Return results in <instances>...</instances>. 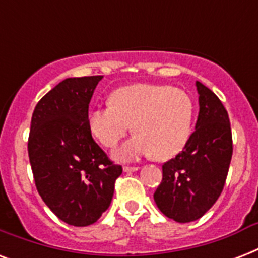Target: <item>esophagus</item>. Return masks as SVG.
I'll return each mask as SVG.
<instances>
[{
  "label": "esophagus",
  "instance_id": "34e87169",
  "mask_svg": "<svg viewBox=\"0 0 258 258\" xmlns=\"http://www.w3.org/2000/svg\"><path fill=\"white\" fill-rule=\"evenodd\" d=\"M123 170H124L125 172L138 171V170H139V167H138V166H124V167H123Z\"/></svg>",
  "mask_w": 258,
  "mask_h": 258
}]
</instances>
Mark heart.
I'll list each match as a JSON object with an SVG mask.
<instances>
[{
    "label": "heart",
    "mask_w": 258,
    "mask_h": 258,
    "mask_svg": "<svg viewBox=\"0 0 258 258\" xmlns=\"http://www.w3.org/2000/svg\"><path fill=\"white\" fill-rule=\"evenodd\" d=\"M194 103L186 91L167 84H134L113 91L109 105L91 109V133L105 147H115L131 124L135 135L116 151L133 161L153 154L169 159L180 153L191 134Z\"/></svg>",
    "instance_id": "heart-1"
}]
</instances>
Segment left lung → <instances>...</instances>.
<instances>
[{"label":"left lung","mask_w":258,"mask_h":258,"mask_svg":"<svg viewBox=\"0 0 258 258\" xmlns=\"http://www.w3.org/2000/svg\"><path fill=\"white\" fill-rule=\"evenodd\" d=\"M200 113L184 149L162 165L154 200L166 217L184 224L204 216L224 190L232 161L228 111L212 89L197 82Z\"/></svg>","instance_id":"left-lung-1"}]
</instances>
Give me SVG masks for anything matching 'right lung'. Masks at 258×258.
<instances>
[{
  "label": "right lung",
  "mask_w": 258,
  "mask_h": 258,
  "mask_svg": "<svg viewBox=\"0 0 258 258\" xmlns=\"http://www.w3.org/2000/svg\"><path fill=\"white\" fill-rule=\"evenodd\" d=\"M103 76L70 78L41 97L32 115L28 154L45 205L68 225L96 222L123 169L93 141L88 107Z\"/></svg>",
  "instance_id": "1"
}]
</instances>
